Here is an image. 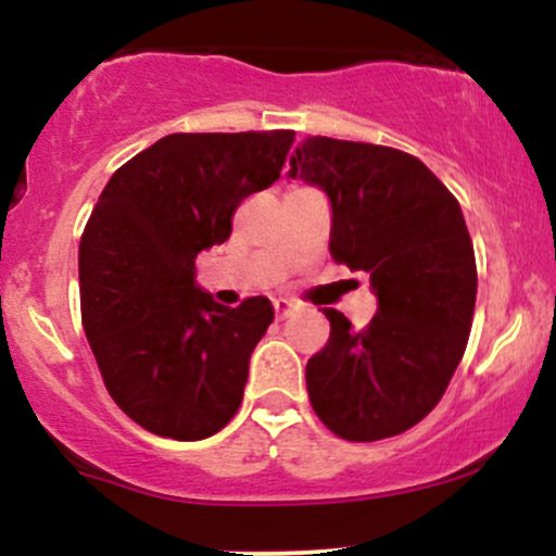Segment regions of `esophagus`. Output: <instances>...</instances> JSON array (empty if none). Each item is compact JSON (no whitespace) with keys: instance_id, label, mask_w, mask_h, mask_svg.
<instances>
[{"instance_id":"esophagus-1","label":"esophagus","mask_w":556,"mask_h":556,"mask_svg":"<svg viewBox=\"0 0 556 556\" xmlns=\"http://www.w3.org/2000/svg\"><path fill=\"white\" fill-rule=\"evenodd\" d=\"M295 308H298V303L290 301V298H277V301H274V314H277V319L290 317Z\"/></svg>"}]
</instances>
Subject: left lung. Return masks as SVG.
Here are the masks:
<instances>
[{
	"mask_svg": "<svg viewBox=\"0 0 556 556\" xmlns=\"http://www.w3.org/2000/svg\"><path fill=\"white\" fill-rule=\"evenodd\" d=\"M288 175L325 191L332 261L370 274L378 298L365 330L325 308L330 338L306 365L314 413L349 442L402 434L434 410L469 341L477 263L460 204L389 146L306 138Z\"/></svg>",
	"mask_w": 556,
	"mask_h": 556,
	"instance_id": "obj_1",
	"label": "left lung"
}]
</instances>
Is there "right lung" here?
Instances as JSON below:
<instances>
[{
  "label": "right lung",
  "mask_w": 556,
  "mask_h": 556,
  "mask_svg": "<svg viewBox=\"0 0 556 556\" xmlns=\"http://www.w3.org/2000/svg\"><path fill=\"white\" fill-rule=\"evenodd\" d=\"M293 130L173 132L119 167L79 242L81 325L111 400L146 431L194 442L237 416L268 298L220 306L197 255L279 178Z\"/></svg>",
  "instance_id": "add662e5"
}]
</instances>
